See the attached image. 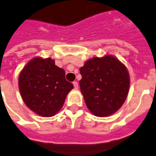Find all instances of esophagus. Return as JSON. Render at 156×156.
I'll return each mask as SVG.
<instances>
[{"instance_id":"34e87169","label":"esophagus","mask_w":156,"mask_h":156,"mask_svg":"<svg viewBox=\"0 0 156 156\" xmlns=\"http://www.w3.org/2000/svg\"><path fill=\"white\" fill-rule=\"evenodd\" d=\"M73 85H74L75 88H78V87H79V85H78V82L77 81L73 82Z\"/></svg>"}]
</instances>
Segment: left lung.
Wrapping results in <instances>:
<instances>
[{
	"mask_svg": "<svg viewBox=\"0 0 156 156\" xmlns=\"http://www.w3.org/2000/svg\"><path fill=\"white\" fill-rule=\"evenodd\" d=\"M80 87L94 115L107 117L118 111L126 99L129 76L126 66L113 55L94 57L80 69Z\"/></svg>",
	"mask_w": 156,
	"mask_h": 156,
	"instance_id": "1",
	"label": "left lung"
}]
</instances>
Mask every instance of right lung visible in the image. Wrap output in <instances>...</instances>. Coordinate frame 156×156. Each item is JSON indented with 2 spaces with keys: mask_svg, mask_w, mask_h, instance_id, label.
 Returning <instances> with one entry per match:
<instances>
[{
  "mask_svg": "<svg viewBox=\"0 0 156 156\" xmlns=\"http://www.w3.org/2000/svg\"><path fill=\"white\" fill-rule=\"evenodd\" d=\"M18 86L29 109L42 117H52L63 107L73 84L65 79V71L52 58L35 57L19 75Z\"/></svg>",
  "mask_w": 156,
  "mask_h": 156,
  "instance_id": "add662e5",
  "label": "right lung"
}]
</instances>
